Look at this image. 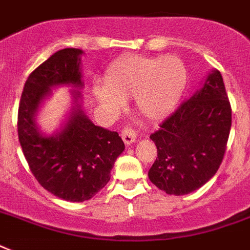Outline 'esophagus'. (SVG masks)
I'll list each match as a JSON object with an SVG mask.
<instances>
[{"label":"esophagus","instance_id":"obj_1","mask_svg":"<svg viewBox=\"0 0 250 250\" xmlns=\"http://www.w3.org/2000/svg\"><path fill=\"white\" fill-rule=\"evenodd\" d=\"M121 136L123 139V141H125V145H131L133 141L136 140V132L129 125H125V127L122 128Z\"/></svg>","mask_w":250,"mask_h":250}]
</instances>
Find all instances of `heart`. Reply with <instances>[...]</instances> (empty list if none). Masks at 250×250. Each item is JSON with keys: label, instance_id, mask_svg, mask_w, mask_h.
Wrapping results in <instances>:
<instances>
[{"label": "heart", "instance_id": "obj_1", "mask_svg": "<svg viewBox=\"0 0 250 250\" xmlns=\"http://www.w3.org/2000/svg\"><path fill=\"white\" fill-rule=\"evenodd\" d=\"M188 74L178 57L125 56L106 72L105 85L94 86L98 101L111 110L125 106L123 98L135 97L137 111L158 121L175 109L186 89Z\"/></svg>", "mask_w": 250, "mask_h": 250}]
</instances>
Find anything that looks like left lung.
Here are the masks:
<instances>
[{
  "label": "left lung",
  "mask_w": 250,
  "mask_h": 250,
  "mask_svg": "<svg viewBox=\"0 0 250 250\" xmlns=\"http://www.w3.org/2000/svg\"><path fill=\"white\" fill-rule=\"evenodd\" d=\"M232 111L221 72L214 70L204 86L150 135L157 158L148 175L167 194H187L213 178L225 157Z\"/></svg>",
  "instance_id": "left-lung-1"
}]
</instances>
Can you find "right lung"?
Segmentation results:
<instances>
[{"instance_id": "right-lung-1", "label": "right lung", "mask_w": 250, "mask_h": 250, "mask_svg": "<svg viewBox=\"0 0 250 250\" xmlns=\"http://www.w3.org/2000/svg\"><path fill=\"white\" fill-rule=\"evenodd\" d=\"M80 49L66 48L35 68L25 82L18 110V136L29 170L41 187L71 202L89 200L110 180V171L125 143L118 132L94 125L75 106L56 136H45L35 123L39 106L60 84L82 88ZM80 97L74 93L75 102Z\"/></svg>"}]
</instances>
